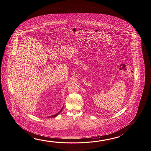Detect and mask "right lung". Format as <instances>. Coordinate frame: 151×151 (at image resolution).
<instances>
[{"mask_svg":"<svg viewBox=\"0 0 151 151\" xmlns=\"http://www.w3.org/2000/svg\"><path fill=\"white\" fill-rule=\"evenodd\" d=\"M63 108H62V109H61V110H60V112H58V113H57V114H55V115H52V116H48V118H52V117H55V116H58V114H59L60 113V112L62 111V110H63Z\"/></svg>","mask_w":151,"mask_h":151,"instance_id":"right-lung-1","label":"right lung"}]
</instances>
